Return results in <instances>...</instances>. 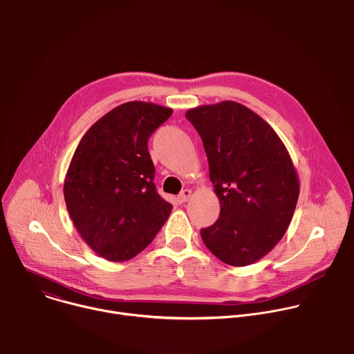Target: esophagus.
Returning a JSON list of instances; mask_svg holds the SVG:
<instances>
[{
    "label": "esophagus",
    "mask_w": 354,
    "mask_h": 354,
    "mask_svg": "<svg viewBox=\"0 0 354 354\" xmlns=\"http://www.w3.org/2000/svg\"><path fill=\"white\" fill-rule=\"evenodd\" d=\"M190 196H192V190H190V189H185V190H182V192L179 193L178 201H179V203H185V201L189 200Z\"/></svg>",
    "instance_id": "obj_1"
}]
</instances>
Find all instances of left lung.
Listing matches in <instances>:
<instances>
[{
	"label": "left lung",
	"mask_w": 354,
	"mask_h": 354,
	"mask_svg": "<svg viewBox=\"0 0 354 354\" xmlns=\"http://www.w3.org/2000/svg\"><path fill=\"white\" fill-rule=\"evenodd\" d=\"M185 116L203 140L221 206L201 239L227 265L255 263L283 238L297 206L299 180L288 151L268 122L234 100Z\"/></svg>",
	"instance_id": "1"
}]
</instances>
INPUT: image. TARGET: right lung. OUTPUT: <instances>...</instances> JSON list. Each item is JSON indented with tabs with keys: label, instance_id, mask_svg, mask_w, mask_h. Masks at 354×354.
Returning <instances> with one entry per match:
<instances>
[{
	"label": "right lung",
	"instance_id": "add662e5",
	"mask_svg": "<svg viewBox=\"0 0 354 354\" xmlns=\"http://www.w3.org/2000/svg\"><path fill=\"white\" fill-rule=\"evenodd\" d=\"M171 108L133 100L95 122L81 138L64 179L70 217L86 245L111 262L145 249L171 214L156 190L148 138Z\"/></svg>",
	"mask_w": 354,
	"mask_h": 354
}]
</instances>
